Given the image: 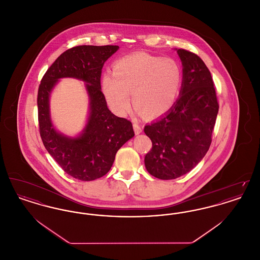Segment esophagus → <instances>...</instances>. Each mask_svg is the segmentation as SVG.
<instances>
[{
	"mask_svg": "<svg viewBox=\"0 0 260 260\" xmlns=\"http://www.w3.org/2000/svg\"><path fill=\"white\" fill-rule=\"evenodd\" d=\"M134 129H135L136 135H139V134H141V133H142V128H141V126H140L139 124H137V123H135V124H134Z\"/></svg>",
	"mask_w": 260,
	"mask_h": 260,
	"instance_id": "1",
	"label": "esophagus"
}]
</instances>
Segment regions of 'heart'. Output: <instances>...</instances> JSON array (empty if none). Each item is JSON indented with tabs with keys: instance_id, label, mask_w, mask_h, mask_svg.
I'll list each match as a JSON object with an SVG mask.
<instances>
[{
	"instance_id": "1",
	"label": "heart",
	"mask_w": 260,
	"mask_h": 260,
	"mask_svg": "<svg viewBox=\"0 0 260 260\" xmlns=\"http://www.w3.org/2000/svg\"><path fill=\"white\" fill-rule=\"evenodd\" d=\"M181 71L171 58L145 52L124 56L114 63L113 73L102 76L101 88L108 105L119 115L131 108V95L136 111L150 118H159L170 111L178 98Z\"/></svg>"
}]
</instances>
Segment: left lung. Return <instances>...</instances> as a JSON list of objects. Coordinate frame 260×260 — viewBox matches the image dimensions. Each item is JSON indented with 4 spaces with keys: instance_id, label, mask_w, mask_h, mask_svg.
Returning <instances> with one entry per match:
<instances>
[{
    "instance_id": "1",
    "label": "left lung",
    "mask_w": 260,
    "mask_h": 260,
    "mask_svg": "<svg viewBox=\"0 0 260 260\" xmlns=\"http://www.w3.org/2000/svg\"><path fill=\"white\" fill-rule=\"evenodd\" d=\"M182 63V84L173 108L145 125L152 141L144 164L151 175L175 179L193 170L207 154L218 113L210 70L197 54L175 49Z\"/></svg>"
}]
</instances>
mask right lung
<instances>
[{"label":"right lung","instance_id":"1","mask_svg":"<svg viewBox=\"0 0 260 260\" xmlns=\"http://www.w3.org/2000/svg\"><path fill=\"white\" fill-rule=\"evenodd\" d=\"M118 50V46H79L64 51L48 69L38 90L43 143L65 173L82 181L94 180L108 173L118 150L135 136L132 123L111 113L101 91L102 67ZM64 77L83 80L89 96L86 124L75 137L57 131L50 115L51 92Z\"/></svg>","mask_w":260,"mask_h":260}]
</instances>
